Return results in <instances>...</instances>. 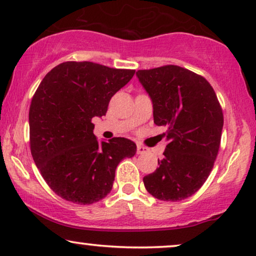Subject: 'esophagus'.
<instances>
[{"label":"esophagus","instance_id":"34e87169","mask_svg":"<svg viewBox=\"0 0 256 256\" xmlns=\"http://www.w3.org/2000/svg\"><path fill=\"white\" fill-rule=\"evenodd\" d=\"M147 152H148V148H147V147L142 146V145L136 146V153H138V154H145Z\"/></svg>","mask_w":256,"mask_h":256}]
</instances>
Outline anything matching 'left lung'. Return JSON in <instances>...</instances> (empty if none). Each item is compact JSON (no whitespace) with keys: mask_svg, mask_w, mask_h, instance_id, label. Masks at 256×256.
<instances>
[{"mask_svg":"<svg viewBox=\"0 0 256 256\" xmlns=\"http://www.w3.org/2000/svg\"><path fill=\"white\" fill-rule=\"evenodd\" d=\"M136 75L152 100L154 123L167 128L164 159L144 184L160 200L188 198L214 168L224 125L220 104L211 84L186 68L167 64Z\"/></svg>","mask_w":256,"mask_h":256,"instance_id":"obj_1","label":"left lung"}]
</instances>
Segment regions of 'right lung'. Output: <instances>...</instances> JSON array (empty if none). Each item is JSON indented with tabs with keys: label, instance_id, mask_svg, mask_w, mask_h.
<instances>
[{
	"label": "right lung",
	"instance_id": "add662e5",
	"mask_svg": "<svg viewBox=\"0 0 256 256\" xmlns=\"http://www.w3.org/2000/svg\"><path fill=\"white\" fill-rule=\"evenodd\" d=\"M134 73L67 61L42 78L28 111L30 148L45 182L61 198L81 205L104 198L118 164L136 154V144L126 138L100 142L92 123L106 116L111 97Z\"/></svg>",
	"mask_w": 256,
	"mask_h": 256
}]
</instances>
